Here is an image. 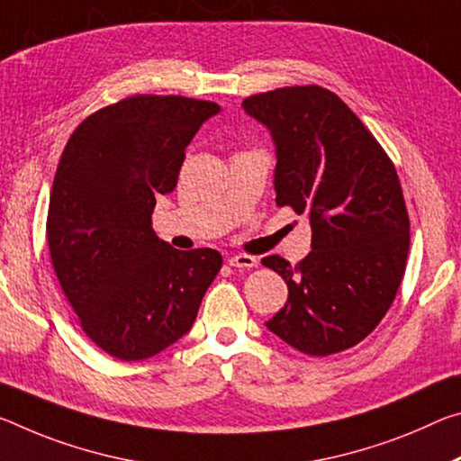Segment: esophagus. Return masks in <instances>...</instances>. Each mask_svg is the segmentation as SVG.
<instances>
[{
	"instance_id": "esophagus-1",
	"label": "esophagus",
	"mask_w": 461,
	"mask_h": 461,
	"mask_svg": "<svg viewBox=\"0 0 461 461\" xmlns=\"http://www.w3.org/2000/svg\"><path fill=\"white\" fill-rule=\"evenodd\" d=\"M228 262L231 267L236 268H252L257 267V258L250 257V254H233V257L228 258Z\"/></svg>"
}]
</instances>
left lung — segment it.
<instances>
[{"mask_svg":"<svg viewBox=\"0 0 461 461\" xmlns=\"http://www.w3.org/2000/svg\"><path fill=\"white\" fill-rule=\"evenodd\" d=\"M242 108L273 137L276 204L312 225V252L295 268L262 258L289 289L265 326L305 355L340 353L382 322L404 276L411 223L396 167L320 86L257 94Z\"/></svg>","mask_w":461,"mask_h":461,"instance_id":"1","label":"left lung"}]
</instances>
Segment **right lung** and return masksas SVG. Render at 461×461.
I'll use <instances>...</instances> for the list:
<instances>
[{"mask_svg": "<svg viewBox=\"0 0 461 461\" xmlns=\"http://www.w3.org/2000/svg\"><path fill=\"white\" fill-rule=\"evenodd\" d=\"M215 102L133 96L102 108L65 145L47 240L65 297L92 342L121 361L162 353L191 330L221 268L213 248L176 250L151 230L186 145Z\"/></svg>", "mask_w": 461, "mask_h": 461, "instance_id": "add662e5", "label": "right lung"}]
</instances>
